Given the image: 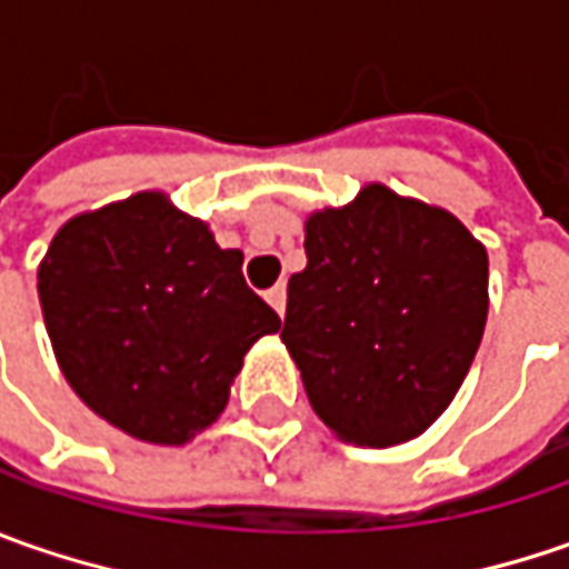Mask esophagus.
Returning a JSON list of instances; mask_svg holds the SVG:
<instances>
[{"label":"esophagus","mask_w":569,"mask_h":569,"mask_svg":"<svg viewBox=\"0 0 569 569\" xmlns=\"http://www.w3.org/2000/svg\"><path fill=\"white\" fill-rule=\"evenodd\" d=\"M266 300L272 303V310L281 317V313H284V307H288V288H284V284H274V288L266 291Z\"/></svg>","instance_id":"34e87169"}]
</instances>
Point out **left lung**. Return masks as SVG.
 <instances>
[{"label": "left lung", "instance_id": "left-lung-1", "mask_svg": "<svg viewBox=\"0 0 569 569\" xmlns=\"http://www.w3.org/2000/svg\"><path fill=\"white\" fill-rule=\"evenodd\" d=\"M281 341L345 443L415 440L456 399L488 322V252L447 208L370 183L307 218Z\"/></svg>", "mask_w": 569, "mask_h": 569}]
</instances>
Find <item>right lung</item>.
Wrapping results in <instances>:
<instances>
[{
    "instance_id": "obj_1",
    "label": "right lung",
    "mask_w": 569,
    "mask_h": 569,
    "mask_svg": "<svg viewBox=\"0 0 569 569\" xmlns=\"http://www.w3.org/2000/svg\"><path fill=\"white\" fill-rule=\"evenodd\" d=\"M56 361L122 433L183 447L228 405L252 341L281 319L243 281V252L164 192L76 214L37 269Z\"/></svg>"
}]
</instances>
